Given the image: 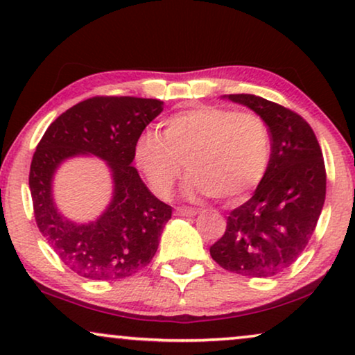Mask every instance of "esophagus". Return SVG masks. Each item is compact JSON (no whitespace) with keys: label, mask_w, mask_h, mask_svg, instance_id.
<instances>
[{"label":"esophagus","mask_w":355,"mask_h":355,"mask_svg":"<svg viewBox=\"0 0 355 355\" xmlns=\"http://www.w3.org/2000/svg\"><path fill=\"white\" fill-rule=\"evenodd\" d=\"M176 213L179 216H193L197 215V210L196 208H189V207H179Z\"/></svg>","instance_id":"esophagus-1"}]
</instances>
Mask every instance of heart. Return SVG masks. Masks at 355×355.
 <instances>
[{
    "mask_svg": "<svg viewBox=\"0 0 355 355\" xmlns=\"http://www.w3.org/2000/svg\"><path fill=\"white\" fill-rule=\"evenodd\" d=\"M162 138L145 132L134 148L135 164L159 197H169L184 169L191 196L237 202L263 181L271 158L268 124L252 111L198 106L163 121Z\"/></svg>",
    "mask_w": 355,
    "mask_h": 355,
    "instance_id": "b5f03b06",
    "label": "heart"
}]
</instances>
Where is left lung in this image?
<instances>
[{
	"instance_id": "8db88e82",
	"label": "left lung",
	"mask_w": 355,
	"mask_h": 355,
	"mask_svg": "<svg viewBox=\"0 0 355 355\" xmlns=\"http://www.w3.org/2000/svg\"><path fill=\"white\" fill-rule=\"evenodd\" d=\"M226 98L265 119L271 158L254 196L230 213L210 255L232 273L270 278L297 260L317 226L327 196L322 148L307 121L294 111L257 95Z\"/></svg>"
}]
</instances>
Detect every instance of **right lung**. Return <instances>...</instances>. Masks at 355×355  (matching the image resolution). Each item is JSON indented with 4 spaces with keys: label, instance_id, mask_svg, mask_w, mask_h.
Here are the masks:
<instances>
[{
    "label": "right lung",
    "instance_id": "right-lung-1",
    "mask_svg": "<svg viewBox=\"0 0 355 355\" xmlns=\"http://www.w3.org/2000/svg\"><path fill=\"white\" fill-rule=\"evenodd\" d=\"M162 111L163 101L153 98L94 96L53 121L38 142L28 174L33 215L48 244L79 276L128 278L157 254L173 208L148 191L132 162L140 134ZM79 154L105 159L115 184L109 208L85 225L62 217L51 193L59 164Z\"/></svg>",
    "mask_w": 355,
    "mask_h": 355
}]
</instances>
